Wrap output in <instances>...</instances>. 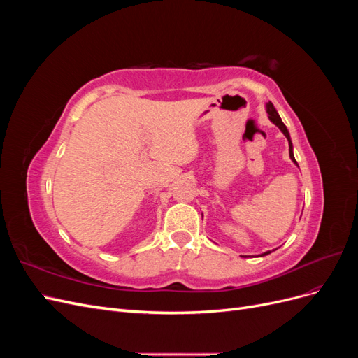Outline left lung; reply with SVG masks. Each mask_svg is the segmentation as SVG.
<instances>
[{
	"label": "left lung",
	"mask_w": 358,
	"mask_h": 358,
	"mask_svg": "<svg viewBox=\"0 0 358 358\" xmlns=\"http://www.w3.org/2000/svg\"><path fill=\"white\" fill-rule=\"evenodd\" d=\"M266 112H267V115H268V119L270 121H272L280 131H282V134L287 137V140H288V146H289V158H291V161L294 162V164L299 167V164H297V161H296V158H294V152H292V142H291V137H289V133H288V129H287V127H285V124L282 122V119H280V116H279V113L276 112V109H275V106L272 104V103H267L266 104ZM272 251H266V252H263V254H259L258 257H264V255H267V254H270ZM243 257H246V255H243Z\"/></svg>",
	"instance_id": "8db88e82"
}]
</instances>
